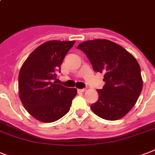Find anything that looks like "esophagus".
<instances>
[{
    "label": "esophagus",
    "mask_w": 155,
    "mask_h": 155,
    "mask_svg": "<svg viewBox=\"0 0 155 155\" xmlns=\"http://www.w3.org/2000/svg\"><path fill=\"white\" fill-rule=\"evenodd\" d=\"M87 89L86 88H83V89H78V91L79 92H84V91H86Z\"/></svg>",
    "instance_id": "34e87169"
}]
</instances>
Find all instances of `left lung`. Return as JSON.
I'll list each match as a JSON object with an SVG mask.
<instances>
[{
  "instance_id": "left-lung-1",
  "label": "left lung",
  "mask_w": 155,
  "mask_h": 155,
  "mask_svg": "<svg viewBox=\"0 0 155 155\" xmlns=\"http://www.w3.org/2000/svg\"><path fill=\"white\" fill-rule=\"evenodd\" d=\"M86 54L94 71L104 73L106 84L97 90L99 99L91 105L102 119L114 121L124 117L136 104L143 79L136 59L116 43L96 39L77 46Z\"/></svg>"
}]
</instances>
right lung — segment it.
<instances>
[{
    "label": "right lung",
    "instance_id": "obj_1",
    "mask_svg": "<svg viewBox=\"0 0 155 155\" xmlns=\"http://www.w3.org/2000/svg\"><path fill=\"white\" fill-rule=\"evenodd\" d=\"M75 42L47 41L36 48L21 66L18 76L19 97L28 112L39 121L52 123L70 110L77 90L53 80Z\"/></svg>",
    "mask_w": 155,
    "mask_h": 155
}]
</instances>
